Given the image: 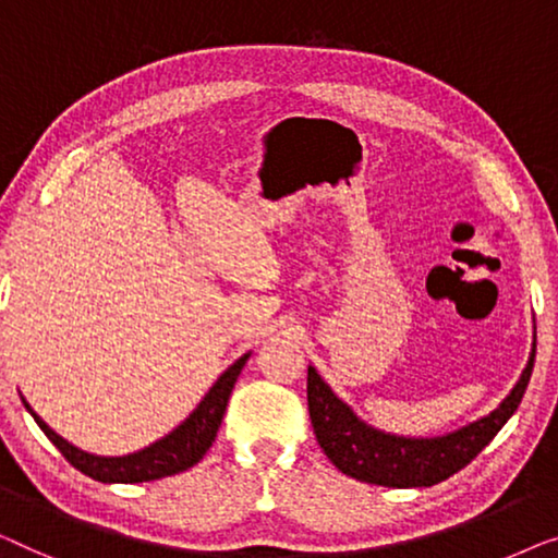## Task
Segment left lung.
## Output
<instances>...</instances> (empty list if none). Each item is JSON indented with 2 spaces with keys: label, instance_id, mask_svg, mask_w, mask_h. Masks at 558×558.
<instances>
[{
  "label": "left lung",
  "instance_id": "1",
  "mask_svg": "<svg viewBox=\"0 0 558 558\" xmlns=\"http://www.w3.org/2000/svg\"><path fill=\"white\" fill-rule=\"evenodd\" d=\"M533 361H536V331H533L529 364L511 395L498 404V410L442 437H399L366 425L347 402L333 395L316 368L308 366L313 433L326 458L343 475L356 477L361 483L384 485V488H429L477 458V452L511 420L529 387Z\"/></svg>",
  "mask_w": 558,
  "mask_h": 558
}]
</instances>
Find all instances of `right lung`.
I'll return each instance as SVG.
<instances>
[{"instance_id":"right-lung-1","label":"right lung","mask_w":558,"mask_h":558,"mask_svg":"<svg viewBox=\"0 0 558 558\" xmlns=\"http://www.w3.org/2000/svg\"><path fill=\"white\" fill-rule=\"evenodd\" d=\"M250 354L240 356L219 379L211 384V389L204 395L202 402L197 404L190 417H186L177 429H171L169 435L156 439L144 450L121 454V458H104V454H90L81 450V447L70 445L68 439H62L54 429H50L45 422L37 417V412L29 407L25 399L27 412L33 414L37 425H40L47 439L58 447L70 465L81 470L83 475L93 477L98 483H146V481H159V477L177 475L190 470L192 465L204 458V452L209 450L215 442L217 429L222 425L227 402H230L232 387L238 381V376L245 366Z\"/></svg>"}]
</instances>
